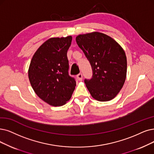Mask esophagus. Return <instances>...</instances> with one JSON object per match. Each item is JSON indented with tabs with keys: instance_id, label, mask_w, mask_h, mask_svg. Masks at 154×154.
I'll return each mask as SVG.
<instances>
[{
	"instance_id": "esophagus-1",
	"label": "esophagus",
	"mask_w": 154,
	"mask_h": 154,
	"mask_svg": "<svg viewBox=\"0 0 154 154\" xmlns=\"http://www.w3.org/2000/svg\"><path fill=\"white\" fill-rule=\"evenodd\" d=\"M77 77V79H78L79 81H82V79H83V75L82 73H79L78 74V75L76 76Z\"/></svg>"
}]
</instances>
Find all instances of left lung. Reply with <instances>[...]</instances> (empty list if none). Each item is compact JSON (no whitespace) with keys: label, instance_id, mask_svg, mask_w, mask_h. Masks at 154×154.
Segmentation results:
<instances>
[{"label":"left lung","instance_id":"left-lung-1","mask_svg":"<svg viewBox=\"0 0 154 154\" xmlns=\"http://www.w3.org/2000/svg\"><path fill=\"white\" fill-rule=\"evenodd\" d=\"M76 41L91 64L93 76L85 83L91 97L109 101L119 94L127 72L125 51L110 36L100 32L79 35Z\"/></svg>","mask_w":154,"mask_h":154}]
</instances>
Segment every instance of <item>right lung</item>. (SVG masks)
Masks as SVG:
<instances>
[{
    "label": "right lung",
    "mask_w": 154,
    "mask_h": 154,
    "mask_svg": "<svg viewBox=\"0 0 154 154\" xmlns=\"http://www.w3.org/2000/svg\"><path fill=\"white\" fill-rule=\"evenodd\" d=\"M71 41V36L48 39L35 52L29 66L28 78L34 91L52 106L64 105L75 89L67 57Z\"/></svg>",
    "instance_id": "obj_1"
}]
</instances>
